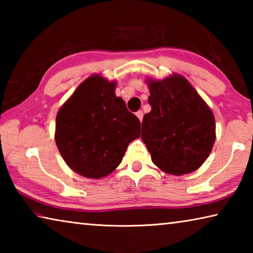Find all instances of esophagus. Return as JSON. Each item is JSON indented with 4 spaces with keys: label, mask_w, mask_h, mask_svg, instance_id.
Here are the masks:
<instances>
[{
    "label": "esophagus",
    "mask_w": 253,
    "mask_h": 253,
    "mask_svg": "<svg viewBox=\"0 0 253 253\" xmlns=\"http://www.w3.org/2000/svg\"><path fill=\"white\" fill-rule=\"evenodd\" d=\"M136 116H137V118L139 119L140 122H142V121H143V116H144L143 111H142V110H138V111H137V113H136Z\"/></svg>",
    "instance_id": "1"
}]
</instances>
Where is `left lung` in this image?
<instances>
[{
    "label": "left lung",
    "mask_w": 253,
    "mask_h": 253,
    "mask_svg": "<svg viewBox=\"0 0 253 253\" xmlns=\"http://www.w3.org/2000/svg\"><path fill=\"white\" fill-rule=\"evenodd\" d=\"M152 110L142 123V139L163 172L183 175L207 161L215 142L212 110L183 76L147 78Z\"/></svg>",
    "instance_id": "8db88e82"
}]
</instances>
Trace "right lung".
I'll return each instance as SVG.
<instances>
[{"instance_id": "obj_1", "label": "right lung", "mask_w": 253, "mask_h": 253, "mask_svg": "<svg viewBox=\"0 0 253 253\" xmlns=\"http://www.w3.org/2000/svg\"><path fill=\"white\" fill-rule=\"evenodd\" d=\"M116 84L101 75L88 77L57 114V147L66 164L84 177L113 173L139 137L140 123L115 95Z\"/></svg>"}]
</instances>
